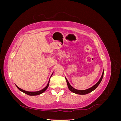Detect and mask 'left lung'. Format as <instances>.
<instances>
[{"mask_svg":"<svg viewBox=\"0 0 121 121\" xmlns=\"http://www.w3.org/2000/svg\"><path fill=\"white\" fill-rule=\"evenodd\" d=\"M104 69L103 71V72H102V75L101 76V78H100V79L99 80V81L97 82V83H96L95 84L94 86H93L92 87H91L90 88L88 89H87L86 90H77V89H76L74 88H73L71 85L69 83V81H68L67 79L65 77V80H66V81L67 83V85H68V88L69 89V90H70L71 91H72V92L76 93V94H80V95H85V94H87L88 93H89L91 92H92L93 90H94L97 87V86L99 85V84L101 81V80L102 79V78H103V76H104Z\"/></svg>","mask_w":121,"mask_h":121,"instance_id":"left-lung-1","label":"left lung"}]
</instances>
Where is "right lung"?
Segmentation results:
<instances>
[{
	"instance_id": "1",
	"label": "right lung",
	"mask_w": 121,
	"mask_h": 121,
	"mask_svg": "<svg viewBox=\"0 0 121 121\" xmlns=\"http://www.w3.org/2000/svg\"><path fill=\"white\" fill-rule=\"evenodd\" d=\"M53 73V72L52 73V75ZM52 76H50V78H51V77H52ZM49 81H50V79H49V81H48V83H47V84L46 86L44 88H43V89H42V90H39V91H25V90H23V89H21L20 88H19V87L17 86L16 85V86H17V89H19V90H20L21 91H22V92H24V93L26 94H27V95H31V96H35V95H40V94H42V93H43L44 92V91H45L47 89V88L48 87V86H49Z\"/></svg>"
}]
</instances>
